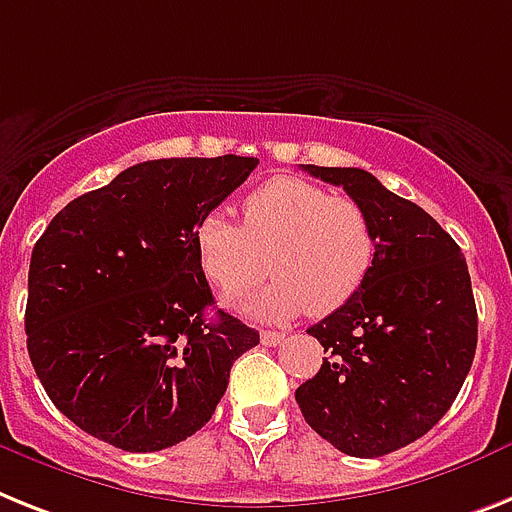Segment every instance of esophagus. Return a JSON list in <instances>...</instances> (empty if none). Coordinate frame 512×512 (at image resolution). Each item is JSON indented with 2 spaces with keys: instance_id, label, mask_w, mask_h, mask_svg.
<instances>
[{
  "instance_id": "obj_1",
  "label": "esophagus",
  "mask_w": 512,
  "mask_h": 512,
  "mask_svg": "<svg viewBox=\"0 0 512 512\" xmlns=\"http://www.w3.org/2000/svg\"><path fill=\"white\" fill-rule=\"evenodd\" d=\"M282 340H285V335H282V332H272V329H264V332H261V342H264V345H269V348H272V345H280Z\"/></svg>"
}]
</instances>
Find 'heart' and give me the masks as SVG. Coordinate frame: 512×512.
I'll list each match as a JSON object with an SVG mask.
<instances>
[{
  "instance_id": "obj_1",
  "label": "heart",
  "mask_w": 512,
  "mask_h": 512,
  "mask_svg": "<svg viewBox=\"0 0 512 512\" xmlns=\"http://www.w3.org/2000/svg\"><path fill=\"white\" fill-rule=\"evenodd\" d=\"M196 251L206 277L227 295L259 285L272 264V285L240 308L282 322L306 308L327 316L345 306L369 280L377 235L356 198L301 177H274L248 193L240 225L222 211L206 214Z\"/></svg>"
}]
</instances>
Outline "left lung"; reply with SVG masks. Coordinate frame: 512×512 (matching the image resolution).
Returning a JSON list of instances; mask_svg holds the SVG:
<instances>
[{
    "instance_id": "8db88e82",
    "label": "left lung",
    "mask_w": 512,
    "mask_h": 512,
    "mask_svg": "<svg viewBox=\"0 0 512 512\" xmlns=\"http://www.w3.org/2000/svg\"><path fill=\"white\" fill-rule=\"evenodd\" d=\"M303 170L369 211L377 259L345 306L308 327L329 356L295 400L306 424L340 453L379 458L424 437L458 398L479 335L471 274L437 219L371 172Z\"/></svg>"
}]
</instances>
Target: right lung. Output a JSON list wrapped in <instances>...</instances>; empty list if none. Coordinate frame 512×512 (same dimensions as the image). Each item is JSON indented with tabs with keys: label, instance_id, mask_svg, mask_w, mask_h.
<instances>
[{
	"label": "right lung",
	"instance_id": "1",
	"mask_svg": "<svg viewBox=\"0 0 512 512\" xmlns=\"http://www.w3.org/2000/svg\"><path fill=\"white\" fill-rule=\"evenodd\" d=\"M259 159H151L83 193L36 240L25 335L36 377L75 426L156 453L206 424L259 332L214 306L198 222Z\"/></svg>",
	"mask_w": 512,
	"mask_h": 512
}]
</instances>
